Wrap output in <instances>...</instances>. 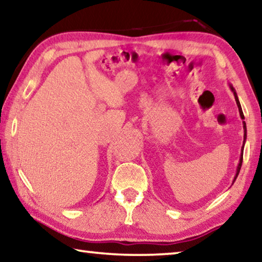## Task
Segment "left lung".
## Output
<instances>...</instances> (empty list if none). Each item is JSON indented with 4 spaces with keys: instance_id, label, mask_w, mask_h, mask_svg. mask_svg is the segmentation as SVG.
Segmentation results:
<instances>
[{
    "instance_id": "1",
    "label": "left lung",
    "mask_w": 262,
    "mask_h": 262,
    "mask_svg": "<svg viewBox=\"0 0 262 262\" xmlns=\"http://www.w3.org/2000/svg\"><path fill=\"white\" fill-rule=\"evenodd\" d=\"M231 90L233 91V95H234V98H236V101H237V105H238V108H239V113H241V117H242V119H244V113H243V110H242V106H241V103H239V100H238V97H237V94H236V91H234V89L231 86ZM244 132H245V134H244V142H245V140H246V123H245V121H244ZM244 148V147H243ZM242 164H243V150H242V157H241V161H239V165H238V167H237V174H236V177H234V180H236V178L238 177V173H239V171H241V167H242Z\"/></svg>"
}]
</instances>
